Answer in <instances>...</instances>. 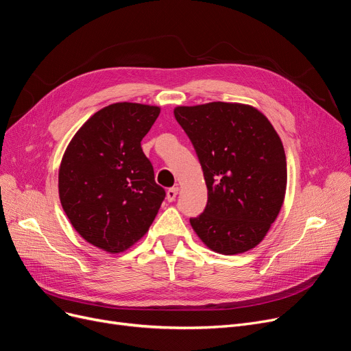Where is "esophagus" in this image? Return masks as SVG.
<instances>
[{"mask_svg": "<svg viewBox=\"0 0 351 351\" xmlns=\"http://www.w3.org/2000/svg\"><path fill=\"white\" fill-rule=\"evenodd\" d=\"M178 192H179V188H178V186H173V188H171V189H167V192H166V199L169 201V202H173V201L176 199Z\"/></svg>", "mask_w": 351, "mask_h": 351, "instance_id": "esophagus-1", "label": "esophagus"}]
</instances>
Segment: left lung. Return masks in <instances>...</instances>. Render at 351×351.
<instances>
[{
	"label": "left lung",
	"mask_w": 351,
	"mask_h": 351,
	"mask_svg": "<svg viewBox=\"0 0 351 351\" xmlns=\"http://www.w3.org/2000/svg\"><path fill=\"white\" fill-rule=\"evenodd\" d=\"M178 123L201 162L208 204L191 219L205 245L223 255L247 252L277 219L287 189L282 142L250 104L212 101L178 106Z\"/></svg>",
	"instance_id": "obj_1"
}]
</instances>
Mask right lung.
<instances>
[{"instance_id":"1","label":"right lung","mask_w":351,"mask_h":351,"mask_svg":"<svg viewBox=\"0 0 351 351\" xmlns=\"http://www.w3.org/2000/svg\"><path fill=\"white\" fill-rule=\"evenodd\" d=\"M160 108L120 101L96 112L70 141L58 196L75 231L110 254L129 250L156 218L165 189L141 142Z\"/></svg>"}]
</instances>
